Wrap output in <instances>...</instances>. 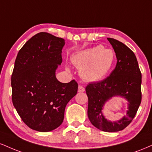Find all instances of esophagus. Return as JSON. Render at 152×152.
<instances>
[{"label":"esophagus","mask_w":152,"mask_h":152,"mask_svg":"<svg viewBox=\"0 0 152 152\" xmlns=\"http://www.w3.org/2000/svg\"><path fill=\"white\" fill-rule=\"evenodd\" d=\"M85 91V88L83 87V86H78V91L79 92V93H81V92H83Z\"/></svg>","instance_id":"esophagus-1"}]
</instances>
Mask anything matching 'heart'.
<instances>
[{
    "label": "heart",
    "instance_id": "b5f03b06",
    "mask_svg": "<svg viewBox=\"0 0 152 152\" xmlns=\"http://www.w3.org/2000/svg\"><path fill=\"white\" fill-rule=\"evenodd\" d=\"M115 53L111 49L96 46L78 52L74 56V64L81 69V76L88 81H97L112 69Z\"/></svg>",
    "mask_w": 152,
    "mask_h": 152
}]
</instances>
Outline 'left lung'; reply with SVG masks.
<instances>
[{
  "mask_svg": "<svg viewBox=\"0 0 152 152\" xmlns=\"http://www.w3.org/2000/svg\"><path fill=\"white\" fill-rule=\"evenodd\" d=\"M114 48L117 63L109 76L102 81L88 83L86 92L88 99V117L99 129L106 132L123 130L132 122L142 102V74L135 54L123 43L108 38ZM124 98L128 102L127 114L111 122L102 113L104 105L113 97Z\"/></svg>",
  "mask_w": 152,
  "mask_h": 152,
  "instance_id": "1",
  "label": "left lung"
}]
</instances>
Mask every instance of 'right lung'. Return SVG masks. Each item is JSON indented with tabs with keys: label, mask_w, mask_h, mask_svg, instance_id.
Listing matches in <instances>:
<instances>
[{
	"label": "right lung",
	"mask_w": 152,
	"mask_h": 152,
	"mask_svg": "<svg viewBox=\"0 0 152 152\" xmlns=\"http://www.w3.org/2000/svg\"><path fill=\"white\" fill-rule=\"evenodd\" d=\"M65 41L48 33L36 34L19 50L11 76L12 101L29 128L47 132L62 124L66 104L78 91L75 80L61 83L56 71Z\"/></svg>",
	"instance_id": "add662e5"
}]
</instances>
